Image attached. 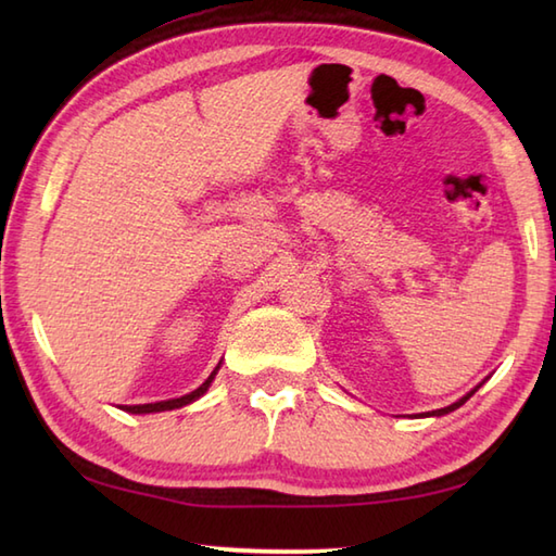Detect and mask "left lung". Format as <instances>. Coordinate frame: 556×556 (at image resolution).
<instances>
[{
  "label": "left lung",
  "mask_w": 556,
  "mask_h": 556,
  "mask_svg": "<svg viewBox=\"0 0 556 556\" xmlns=\"http://www.w3.org/2000/svg\"><path fill=\"white\" fill-rule=\"evenodd\" d=\"M482 384V382H480ZM480 384L476 387V389H470V392L466 394V396H460L458 401H454V404L452 406H444V408H437V410H428V413H420V416H425V418H430V416H437V418H440V416H446V413H452V410H456V408H460V406H464L466 404V401L470 399V396H473L476 392H478V389H480Z\"/></svg>",
  "instance_id": "8db88e82"
}]
</instances>
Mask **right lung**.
I'll use <instances>...</instances> for the list:
<instances>
[{
  "label": "right lung",
  "mask_w": 556,
  "mask_h": 556,
  "mask_svg": "<svg viewBox=\"0 0 556 556\" xmlns=\"http://www.w3.org/2000/svg\"><path fill=\"white\" fill-rule=\"evenodd\" d=\"M222 368V361L217 363V368L210 372V377L207 380L200 384L198 389H193L191 394H184V396H179V399H167V401H155V404H136V406H119L122 410H126V413H136V416H146V413H162V410H174V408H181V406H188V404H193V401H198L200 396L203 394H207V389H210V384L215 382V375H217V370Z\"/></svg>",
  "instance_id": "add662e5"
}]
</instances>
